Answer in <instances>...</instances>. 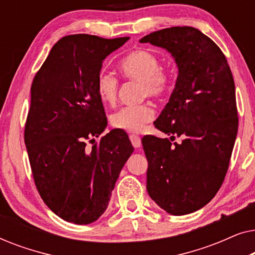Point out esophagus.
Segmentation results:
<instances>
[{"label": "esophagus", "instance_id": "1", "mask_svg": "<svg viewBox=\"0 0 255 255\" xmlns=\"http://www.w3.org/2000/svg\"><path fill=\"white\" fill-rule=\"evenodd\" d=\"M130 140L132 142V145H133L134 148H139L141 146V139L139 135H135V134H131L130 135Z\"/></svg>", "mask_w": 255, "mask_h": 255}]
</instances>
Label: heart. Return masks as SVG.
Returning <instances> with one entry per match:
<instances>
[{
	"mask_svg": "<svg viewBox=\"0 0 255 255\" xmlns=\"http://www.w3.org/2000/svg\"><path fill=\"white\" fill-rule=\"evenodd\" d=\"M120 71L125 78L141 83L142 94L160 97L169 88L170 79L161 69L159 58L146 50H137L128 54L120 64ZM96 93L101 102L114 104L117 99L118 81L114 75L101 72L96 79ZM154 111L149 104L124 107L111 116V125L128 132H140L145 124L152 121Z\"/></svg>",
	"mask_w": 255,
	"mask_h": 255,
	"instance_id": "b5f03b06",
	"label": "heart"
}]
</instances>
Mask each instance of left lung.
Listing matches in <instances>:
<instances>
[{
    "mask_svg": "<svg viewBox=\"0 0 255 255\" xmlns=\"http://www.w3.org/2000/svg\"><path fill=\"white\" fill-rule=\"evenodd\" d=\"M139 41L163 48L175 60V87L154 125L170 140L183 138L175 146L167 138L141 139L146 189L168 214H191L215 197L229 168L238 132L231 69L221 48L195 27H168Z\"/></svg>",
    "mask_w": 255,
    "mask_h": 255,
    "instance_id": "8db88e82",
    "label": "left lung"
}]
</instances>
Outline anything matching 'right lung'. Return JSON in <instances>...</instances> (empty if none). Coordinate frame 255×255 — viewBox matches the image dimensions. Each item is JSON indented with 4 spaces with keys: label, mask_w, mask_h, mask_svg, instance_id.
<instances>
[{
    "label": "right lung",
    "mask_w": 255,
    "mask_h": 255,
    "mask_svg": "<svg viewBox=\"0 0 255 255\" xmlns=\"http://www.w3.org/2000/svg\"><path fill=\"white\" fill-rule=\"evenodd\" d=\"M128 39L92 34L61 38L31 86L24 140L34 183L45 204L74 224H90L103 215L134 151L121 128L95 142L108 124L96 79L104 59ZM87 140L93 142L92 148Z\"/></svg>",
    "instance_id": "right-lung-1"
}]
</instances>
